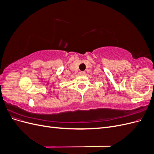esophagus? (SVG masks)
<instances>
[{
  "label": "esophagus",
  "instance_id": "esophagus-1",
  "mask_svg": "<svg viewBox=\"0 0 154 154\" xmlns=\"http://www.w3.org/2000/svg\"><path fill=\"white\" fill-rule=\"evenodd\" d=\"M80 75H85V71H81V72H80Z\"/></svg>",
  "mask_w": 154,
  "mask_h": 154
}]
</instances>
